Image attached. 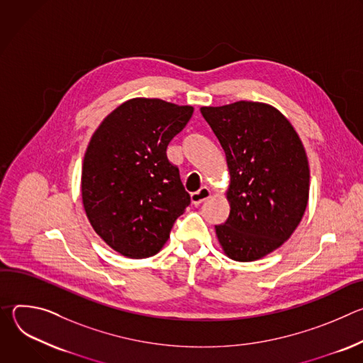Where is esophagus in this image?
<instances>
[{
    "label": "esophagus",
    "mask_w": 363,
    "mask_h": 363,
    "mask_svg": "<svg viewBox=\"0 0 363 363\" xmlns=\"http://www.w3.org/2000/svg\"><path fill=\"white\" fill-rule=\"evenodd\" d=\"M211 196V191L208 186H201L196 192L191 194V201L194 205H199L205 199H208Z\"/></svg>",
    "instance_id": "1"
}]
</instances>
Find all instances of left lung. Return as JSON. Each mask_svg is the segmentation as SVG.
Instances as JSON below:
<instances>
[{
    "mask_svg": "<svg viewBox=\"0 0 363 363\" xmlns=\"http://www.w3.org/2000/svg\"><path fill=\"white\" fill-rule=\"evenodd\" d=\"M227 157L231 211L216 225L224 252L237 262L258 260L290 238L308 199L310 171L291 123L273 106L235 101L201 108Z\"/></svg>",
    "mask_w": 363,
    "mask_h": 363,
    "instance_id": "8db88e82",
    "label": "left lung"
}]
</instances>
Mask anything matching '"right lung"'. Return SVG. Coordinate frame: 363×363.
<instances>
[{
	"instance_id": "1",
	"label": "right lung",
	"mask_w": 363,
	"mask_h": 363,
	"mask_svg": "<svg viewBox=\"0 0 363 363\" xmlns=\"http://www.w3.org/2000/svg\"><path fill=\"white\" fill-rule=\"evenodd\" d=\"M192 113V106L136 97L90 139L82 169L84 211L100 238L125 257L157 254L191 203L167 147Z\"/></svg>"
}]
</instances>
